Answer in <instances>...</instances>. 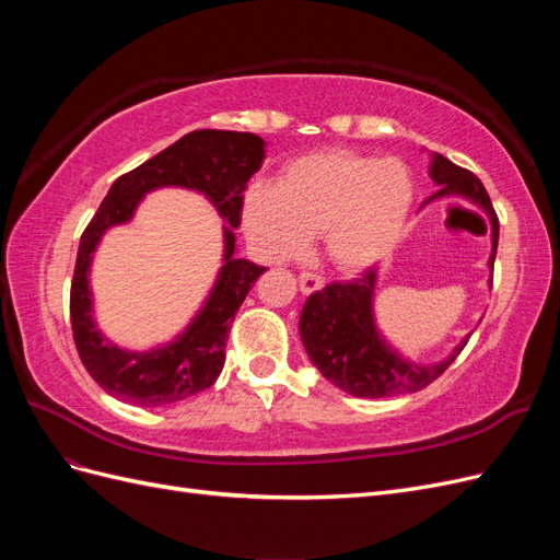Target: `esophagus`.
Instances as JSON below:
<instances>
[{
  "instance_id": "1",
  "label": "esophagus",
  "mask_w": 560,
  "mask_h": 560,
  "mask_svg": "<svg viewBox=\"0 0 560 560\" xmlns=\"http://www.w3.org/2000/svg\"><path fill=\"white\" fill-rule=\"evenodd\" d=\"M299 284H301L303 294H313L325 287V278H322L319 273H313V270H303V273L299 276Z\"/></svg>"
}]
</instances>
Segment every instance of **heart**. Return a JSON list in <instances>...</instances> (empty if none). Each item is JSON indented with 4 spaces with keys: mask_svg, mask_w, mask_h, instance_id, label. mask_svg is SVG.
<instances>
[{
    "mask_svg": "<svg viewBox=\"0 0 560 560\" xmlns=\"http://www.w3.org/2000/svg\"><path fill=\"white\" fill-rule=\"evenodd\" d=\"M411 202L413 182L404 163L334 149L296 159L278 186H252L243 224L270 259L294 257L322 231L338 268L362 270L397 243Z\"/></svg>",
    "mask_w": 560,
    "mask_h": 560,
    "instance_id": "b5f03b06",
    "label": "heart"
}]
</instances>
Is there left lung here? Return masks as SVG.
<instances>
[{
    "label": "left lung",
    "mask_w": 560,
    "mask_h": 560,
    "mask_svg": "<svg viewBox=\"0 0 560 560\" xmlns=\"http://www.w3.org/2000/svg\"><path fill=\"white\" fill-rule=\"evenodd\" d=\"M430 175L442 186L434 196L463 194L490 214V222H493V254H490L488 264L493 268L500 222L481 179L465 171V167L451 163L442 154L434 156ZM374 282L376 270L369 268L358 278L348 282H331L325 290L311 294L299 319L303 346H306L308 358L319 369V374L352 397L378 399L418 393V389L428 387L444 374L467 346V338L455 348L453 358L442 364L420 366L399 360L381 341L374 317H371ZM490 284H493V278H490Z\"/></svg>",
    "instance_id": "1"
}]
</instances>
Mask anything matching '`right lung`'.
<instances>
[{"label":"right lung","instance_id":"add662e5","mask_svg":"<svg viewBox=\"0 0 560 560\" xmlns=\"http://www.w3.org/2000/svg\"><path fill=\"white\" fill-rule=\"evenodd\" d=\"M264 161V140L252 132L194 130L118 177L81 233L70 290V319L79 358L107 395L135 406H165L208 389L224 369L233 319L264 266L233 259V231L226 229V257L206 308L175 343L154 352H126L105 341L91 317V254L109 226L128 222L140 198L159 186H186L206 194L226 222L241 224L243 191Z\"/></svg>","mask_w":560,"mask_h":560}]
</instances>
